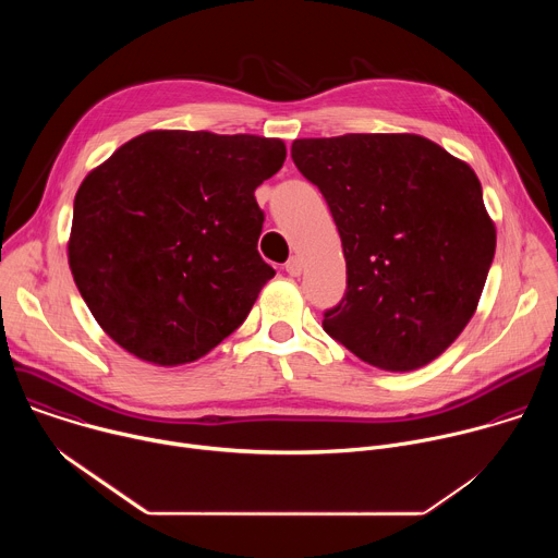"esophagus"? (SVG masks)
<instances>
[{
  "label": "esophagus",
  "instance_id": "obj_1",
  "mask_svg": "<svg viewBox=\"0 0 558 558\" xmlns=\"http://www.w3.org/2000/svg\"><path fill=\"white\" fill-rule=\"evenodd\" d=\"M284 269H287V274L289 276H293V278H298L300 274H302V260L298 258V256H293V258H289L287 260V265H284Z\"/></svg>",
  "mask_w": 558,
  "mask_h": 558
}]
</instances>
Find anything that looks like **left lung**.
<instances>
[{"instance_id":"left-lung-1","label":"left lung","mask_w":558,"mask_h":558,"mask_svg":"<svg viewBox=\"0 0 558 558\" xmlns=\"http://www.w3.org/2000/svg\"><path fill=\"white\" fill-rule=\"evenodd\" d=\"M291 158L342 238L347 293L325 331L384 371L433 362L470 323L495 258L480 179L417 134L295 138Z\"/></svg>"}]
</instances>
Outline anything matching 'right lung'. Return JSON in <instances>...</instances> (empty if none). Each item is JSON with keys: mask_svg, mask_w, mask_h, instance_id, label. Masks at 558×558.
<instances>
[{"mask_svg": "<svg viewBox=\"0 0 558 558\" xmlns=\"http://www.w3.org/2000/svg\"><path fill=\"white\" fill-rule=\"evenodd\" d=\"M280 138L151 130L74 196L68 263L101 329L161 366L194 362L245 323L276 271L260 258L256 187Z\"/></svg>", "mask_w": 558, "mask_h": 558, "instance_id": "obj_1", "label": "right lung"}]
</instances>
